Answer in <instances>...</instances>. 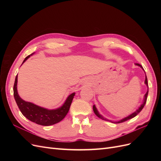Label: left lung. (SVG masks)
<instances>
[{
	"label": "left lung",
	"instance_id": "obj_1",
	"mask_svg": "<svg viewBox=\"0 0 161 161\" xmlns=\"http://www.w3.org/2000/svg\"><path fill=\"white\" fill-rule=\"evenodd\" d=\"M136 65H138V66H140L141 68H142V69H143L142 66H141L140 64H136ZM145 84L148 86V80H147V76H146V78H145ZM148 93V91L147 92V93H146V94H145V95H144V100L143 103L140 105V108H139L137 110H136V111H134L133 114H131V115H130L129 116L126 117V118H124V119H121V120H119V121H115V122H114V123H115V124L122 123V122H124V121H127V120H128V119H131V118H134L135 116L137 115L140 113V112L141 111H142V109H143V108H144V105H145V104H146V102H147V99ZM92 108H93V111H94L95 114L97 117H98V118H101V119H103V120L109 121H111V122H113V121H110V120L107 119L106 118H104L103 116L99 114L98 111L97 110V109H96V107H95V105H93V107H92Z\"/></svg>",
	"mask_w": 161,
	"mask_h": 161
}]
</instances>
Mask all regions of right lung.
I'll use <instances>...</instances> for the list:
<instances>
[{
    "mask_svg": "<svg viewBox=\"0 0 161 161\" xmlns=\"http://www.w3.org/2000/svg\"><path fill=\"white\" fill-rule=\"evenodd\" d=\"M30 57V55L27 56L25 58V60H23V63L25 62ZM17 85V75L16 76L15 80H14L13 92L14 99H15L18 108L20 109L22 114L26 118L33 121V122L45 126L57 124L65 118V116L69 111L72 99L74 98V96L75 95V92H73V93L68 97L64 105L60 107V108H58L56 109L48 110L47 109L41 108V107H39L32 103H30V102H27L23 100L18 95Z\"/></svg>",
    "mask_w": 161,
    "mask_h": 161,
    "instance_id": "right-lung-1",
    "label": "right lung"
}]
</instances>
